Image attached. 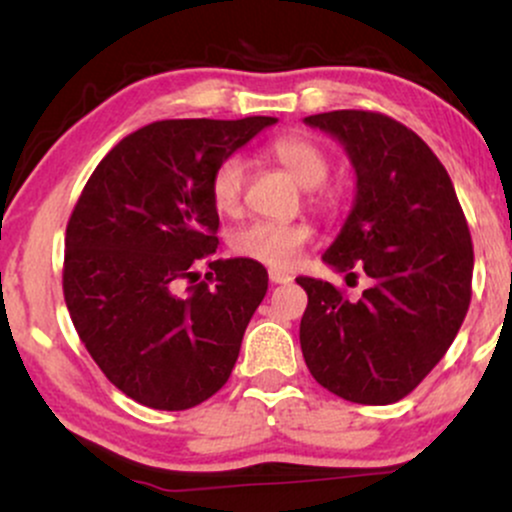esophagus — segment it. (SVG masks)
<instances>
[{
  "mask_svg": "<svg viewBox=\"0 0 512 512\" xmlns=\"http://www.w3.org/2000/svg\"><path fill=\"white\" fill-rule=\"evenodd\" d=\"M269 281H272V284H291L293 276L281 272V269H269Z\"/></svg>",
  "mask_w": 512,
  "mask_h": 512,
  "instance_id": "34e87169",
  "label": "esophagus"
}]
</instances>
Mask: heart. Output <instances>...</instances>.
<instances>
[{
	"instance_id": "1",
	"label": "heart",
	"mask_w": 512,
	"mask_h": 512,
	"mask_svg": "<svg viewBox=\"0 0 512 512\" xmlns=\"http://www.w3.org/2000/svg\"><path fill=\"white\" fill-rule=\"evenodd\" d=\"M267 156H272L281 168L291 173L298 185L313 187L322 185L330 173V158H327L322 146L303 134H284L267 144ZM245 185H248V161L240 154L226 156L214 168L209 180L211 202L219 214L233 216L243 207ZM310 204L317 209L327 207L325 195H313ZM313 238L305 223H286V221H252L240 228L233 238V250L238 255L250 257L269 267H291L296 264L305 245Z\"/></svg>"
}]
</instances>
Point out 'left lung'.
Wrapping results in <instances>:
<instances>
[{"label":"left lung","instance_id":"8db88e82","mask_svg":"<svg viewBox=\"0 0 512 512\" xmlns=\"http://www.w3.org/2000/svg\"><path fill=\"white\" fill-rule=\"evenodd\" d=\"M344 144L356 202L322 255L370 289L358 301L330 281L298 276L305 366L322 387L356 404H392L436 368L472 298L474 250L448 170L402 122L373 110L305 117Z\"/></svg>","mask_w":512,"mask_h":512}]
</instances>
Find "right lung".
<instances>
[{
  "label": "right lung",
  "instance_id": "obj_1",
  "mask_svg": "<svg viewBox=\"0 0 512 512\" xmlns=\"http://www.w3.org/2000/svg\"><path fill=\"white\" fill-rule=\"evenodd\" d=\"M274 122H151L108 151L69 216V315L105 378L144 407H197L231 378L269 276L248 257L211 260L219 211L209 180ZM199 263L212 272L197 285Z\"/></svg>",
  "mask_w": 512,
  "mask_h": 512
}]
</instances>
